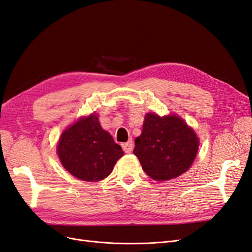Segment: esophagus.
I'll list each match as a JSON object with an SVG mask.
<instances>
[{"mask_svg": "<svg viewBox=\"0 0 252 252\" xmlns=\"http://www.w3.org/2000/svg\"><path fill=\"white\" fill-rule=\"evenodd\" d=\"M133 149V142L132 140H129L127 143L123 144V150L125 153H131Z\"/></svg>", "mask_w": 252, "mask_h": 252, "instance_id": "1", "label": "esophagus"}]
</instances>
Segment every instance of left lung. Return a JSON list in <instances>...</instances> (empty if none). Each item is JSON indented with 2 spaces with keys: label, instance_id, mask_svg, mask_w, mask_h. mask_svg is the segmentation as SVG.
<instances>
[{
  "label": "left lung",
  "instance_id": "1",
  "mask_svg": "<svg viewBox=\"0 0 252 252\" xmlns=\"http://www.w3.org/2000/svg\"><path fill=\"white\" fill-rule=\"evenodd\" d=\"M134 144L133 154L146 174L154 180L166 181L184 174L192 166L199 138L179 116L159 117L148 112Z\"/></svg>",
  "mask_w": 252,
  "mask_h": 252
}]
</instances>
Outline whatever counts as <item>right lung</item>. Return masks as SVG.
Returning <instances> with one entry per match:
<instances>
[{
  "label": "right lung",
  "mask_w": 252,
  "mask_h": 252,
  "mask_svg": "<svg viewBox=\"0 0 252 252\" xmlns=\"http://www.w3.org/2000/svg\"><path fill=\"white\" fill-rule=\"evenodd\" d=\"M57 154L63 168L76 178L100 181L114 170L124 152L104 130L98 115L82 117L62 133Z\"/></svg>",
  "instance_id": "1"
}]
</instances>
